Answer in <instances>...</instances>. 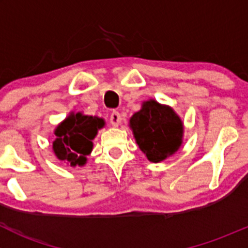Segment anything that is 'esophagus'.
I'll return each instance as SVG.
<instances>
[{"label":"esophagus","mask_w":248,"mask_h":248,"mask_svg":"<svg viewBox=\"0 0 248 248\" xmlns=\"http://www.w3.org/2000/svg\"><path fill=\"white\" fill-rule=\"evenodd\" d=\"M121 122V115L119 111H112L110 115V124L114 127H117Z\"/></svg>","instance_id":"esophagus-1"}]
</instances>
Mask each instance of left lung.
<instances>
[{"mask_svg": "<svg viewBox=\"0 0 248 248\" xmlns=\"http://www.w3.org/2000/svg\"><path fill=\"white\" fill-rule=\"evenodd\" d=\"M129 128L150 162L158 163L179 151L184 142V122L171 107L155 99L142 102L129 119Z\"/></svg>", "mask_w": 248, "mask_h": 248, "instance_id": "8db88e82", "label": "left lung"}]
</instances>
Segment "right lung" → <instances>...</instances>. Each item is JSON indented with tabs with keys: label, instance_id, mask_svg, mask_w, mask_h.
I'll list each match as a JSON object with an SVG mask.
<instances>
[{
	"label": "right lung",
	"instance_id": "1",
	"mask_svg": "<svg viewBox=\"0 0 248 248\" xmlns=\"http://www.w3.org/2000/svg\"><path fill=\"white\" fill-rule=\"evenodd\" d=\"M104 126L106 121L102 117L84 115L81 111L69 112L54 131L52 151L56 158L71 167L85 166L93 149L92 140Z\"/></svg>",
	"mask_w": 248,
	"mask_h": 248
}]
</instances>
